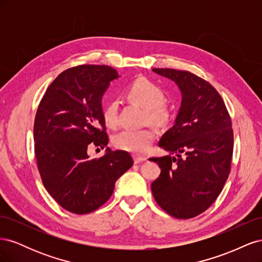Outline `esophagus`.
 Returning <instances> with one entry per match:
<instances>
[{"label": "esophagus", "mask_w": 262, "mask_h": 262, "mask_svg": "<svg viewBox=\"0 0 262 262\" xmlns=\"http://www.w3.org/2000/svg\"><path fill=\"white\" fill-rule=\"evenodd\" d=\"M145 160H146V158H144V157L137 156V155H134V156H133V161H134V164H140V163H142V162H144Z\"/></svg>", "instance_id": "34e87169"}]
</instances>
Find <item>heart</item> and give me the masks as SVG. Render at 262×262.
Returning <instances> with one entry per match:
<instances>
[{"label":"heart","mask_w":262,"mask_h":262,"mask_svg":"<svg viewBox=\"0 0 262 262\" xmlns=\"http://www.w3.org/2000/svg\"><path fill=\"white\" fill-rule=\"evenodd\" d=\"M125 96L129 100L137 102L145 108L144 120L157 129L168 128L172 122L173 114L165 104L166 95L160 86L147 80L139 77L125 89ZM102 117L108 126L118 123V102L110 100L102 109ZM155 134L149 129L123 130L114 137V145L126 152L134 154H145L153 143Z\"/></svg>","instance_id":"b5f03b06"}]
</instances>
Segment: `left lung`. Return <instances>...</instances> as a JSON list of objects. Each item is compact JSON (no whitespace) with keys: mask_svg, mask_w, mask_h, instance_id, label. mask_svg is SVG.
Listing matches in <instances>:
<instances>
[{"mask_svg":"<svg viewBox=\"0 0 262 262\" xmlns=\"http://www.w3.org/2000/svg\"><path fill=\"white\" fill-rule=\"evenodd\" d=\"M153 71L178 85L182 100L176 123L158 142L177 157L149 158L162 169L150 188L166 213L191 219L211 207L231 172L232 120L221 95L208 81L189 71Z\"/></svg>","mask_w":262,"mask_h":262,"instance_id":"obj_1","label":"left lung"}]
</instances>
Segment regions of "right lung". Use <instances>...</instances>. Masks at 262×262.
<instances>
[{
	"label": "right lung",
	"mask_w": 262,
	"mask_h": 262,
	"mask_svg": "<svg viewBox=\"0 0 262 262\" xmlns=\"http://www.w3.org/2000/svg\"><path fill=\"white\" fill-rule=\"evenodd\" d=\"M120 77L108 66H78L63 71L47 89L34 123L37 167L47 191L74 214L100 208L112 196L117 179L133 165L124 150L90 158L91 146H107L101 97Z\"/></svg>",
	"instance_id": "obj_1"
}]
</instances>
